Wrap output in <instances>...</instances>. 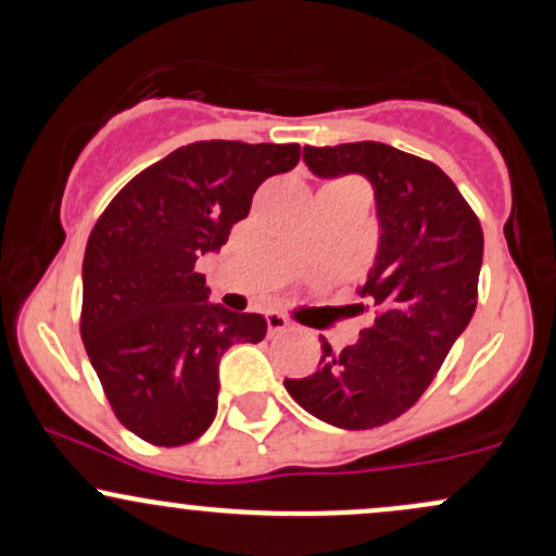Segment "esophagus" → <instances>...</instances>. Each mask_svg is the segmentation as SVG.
Returning a JSON list of instances; mask_svg holds the SVG:
<instances>
[{
    "instance_id": "34e87169",
    "label": "esophagus",
    "mask_w": 556,
    "mask_h": 556,
    "mask_svg": "<svg viewBox=\"0 0 556 556\" xmlns=\"http://www.w3.org/2000/svg\"><path fill=\"white\" fill-rule=\"evenodd\" d=\"M266 327H269L271 337H277L290 331V321H287V316L279 314V311H269V314H266Z\"/></svg>"
}]
</instances>
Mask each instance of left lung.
Instances as JSON below:
<instances>
[{
    "mask_svg": "<svg viewBox=\"0 0 556 556\" xmlns=\"http://www.w3.org/2000/svg\"><path fill=\"white\" fill-rule=\"evenodd\" d=\"M303 162L324 180L363 175L374 185L379 248L358 292L376 318L342 350L321 337L316 371L285 387L324 424L376 429L416 405L473 318L481 222L437 164L394 146H305Z\"/></svg>",
    "mask_w": 556,
    "mask_h": 556,
    "instance_id": "obj_1",
    "label": "left lung"
}]
</instances>
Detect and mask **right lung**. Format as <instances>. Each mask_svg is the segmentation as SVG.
<instances>
[{"instance_id":"right-lung-1","label":"right lung","mask_w":556,"mask_h":556,"mask_svg":"<svg viewBox=\"0 0 556 556\" xmlns=\"http://www.w3.org/2000/svg\"><path fill=\"white\" fill-rule=\"evenodd\" d=\"M300 162L298 143L198 140L114 195L83 256L80 337L125 429L156 446L212 426L219 361L261 342L266 318L208 303L203 253L225 245L253 193Z\"/></svg>"}]
</instances>
